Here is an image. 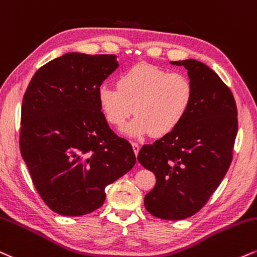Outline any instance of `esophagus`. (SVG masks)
<instances>
[{"label":"esophagus","instance_id":"1","mask_svg":"<svg viewBox=\"0 0 257 257\" xmlns=\"http://www.w3.org/2000/svg\"><path fill=\"white\" fill-rule=\"evenodd\" d=\"M132 146H133V150H134L135 156H138L139 151H140V145H139L138 142H132Z\"/></svg>","mask_w":257,"mask_h":257}]
</instances>
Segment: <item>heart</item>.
<instances>
[{"label":"heart","mask_w":257,"mask_h":257,"mask_svg":"<svg viewBox=\"0 0 257 257\" xmlns=\"http://www.w3.org/2000/svg\"><path fill=\"white\" fill-rule=\"evenodd\" d=\"M193 99L188 76L147 63L120 74L117 87L104 83L98 88L99 106L111 125L122 128L133 113L137 115L125 128L133 138L172 133L183 122Z\"/></svg>","instance_id":"1"}]
</instances>
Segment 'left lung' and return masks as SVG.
Wrapping results in <instances>:
<instances>
[{
	"instance_id": "left-lung-1",
	"label": "left lung",
	"mask_w": 257,
	"mask_h": 257,
	"mask_svg": "<svg viewBox=\"0 0 257 257\" xmlns=\"http://www.w3.org/2000/svg\"><path fill=\"white\" fill-rule=\"evenodd\" d=\"M171 64L188 70L193 103L181 125L144 145L138 160L157 178L145 196L147 211L165 220H181L199 212L226 175L238 120L232 92L217 73L196 60Z\"/></svg>"
}]
</instances>
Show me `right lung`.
I'll return each instance as SVG.
<instances>
[{
    "label": "right lung",
    "mask_w": 257,
    "mask_h": 257,
    "mask_svg": "<svg viewBox=\"0 0 257 257\" xmlns=\"http://www.w3.org/2000/svg\"><path fill=\"white\" fill-rule=\"evenodd\" d=\"M117 67L116 55L68 52L39 68L24 94L21 156L40 197L61 215L101 207L105 187L137 163L98 103V88Z\"/></svg>",
    "instance_id": "right-lung-1"
}]
</instances>
